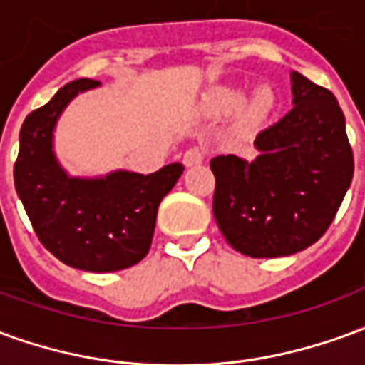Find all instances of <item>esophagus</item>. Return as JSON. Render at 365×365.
<instances>
[{
  "mask_svg": "<svg viewBox=\"0 0 365 365\" xmlns=\"http://www.w3.org/2000/svg\"><path fill=\"white\" fill-rule=\"evenodd\" d=\"M203 158H205V152H203V148H199V146H193V148H190V150H185V154H183V166H197V164H201L203 162Z\"/></svg>",
  "mask_w": 365,
  "mask_h": 365,
  "instance_id": "esophagus-1",
  "label": "esophagus"
}]
</instances>
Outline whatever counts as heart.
<instances>
[{
	"label": "heart",
	"mask_w": 365,
	"mask_h": 365,
	"mask_svg": "<svg viewBox=\"0 0 365 365\" xmlns=\"http://www.w3.org/2000/svg\"><path fill=\"white\" fill-rule=\"evenodd\" d=\"M242 103V93L235 88H217L207 97V107L213 113H230ZM274 107V91L269 86L256 88L254 93L242 105V120L246 125H256L266 119L269 109Z\"/></svg>",
	"instance_id": "1"
}]
</instances>
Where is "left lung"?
Segmentation results:
<instances>
[{
  "label": "left lung",
  "instance_id": "1",
  "mask_svg": "<svg viewBox=\"0 0 365 365\" xmlns=\"http://www.w3.org/2000/svg\"><path fill=\"white\" fill-rule=\"evenodd\" d=\"M293 109L264 128L248 162L211 160L213 215L237 252L277 258L301 252L327 232L352 183L354 154L336 97L291 72Z\"/></svg>",
  "mask_w": 365,
  "mask_h": 365
}]
</instances>
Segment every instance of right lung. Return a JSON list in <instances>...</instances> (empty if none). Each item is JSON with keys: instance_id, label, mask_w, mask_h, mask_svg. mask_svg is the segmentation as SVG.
<instances>
[{"instance_id": "obj_1", "label": "right lung", "mask_w": 365, "mask_h": 365, "mask_svg": "<svg viewBox=\"0 0 365 365\" xmlns=\"http://www.w3.org/2000/svg\"><path fill=\"white\" fill-rule=\"evenodd\" d=\"M101 86L80 78L29 113L13 168L15 190L43 246L66 266L117 272L148 254L162 199L183 174L180 162L154 174L117 170L101 178H72L52 150L58 117L78 93Z\"/></svg>"}]
</instances>
